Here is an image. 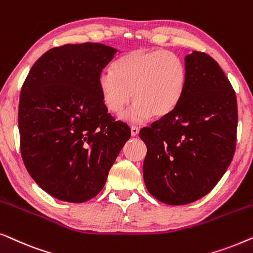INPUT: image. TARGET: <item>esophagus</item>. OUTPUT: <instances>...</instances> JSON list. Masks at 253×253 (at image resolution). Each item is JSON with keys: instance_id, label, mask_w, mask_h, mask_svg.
<instances>
[{"instance_id": "34e87169", "label": "esophagus", "mask_w": 253, "mask_h": 253, "mask_svg": "<svg viewBox=\"0 0 253 253\" xmlns=\"http://www.w3.org/2000/svg\"><path fill=\"white\" fill-rule=\"evenodd\" d=\"M138 133H139V129H138V126H131V136L134 137L137 136Z\"/></svg>"}]
</instances>
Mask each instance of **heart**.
Wrapping results in <instances>:
<instances>
[{
  "label": "heart",
  "instance_id": "1",
  "mask_svg": "<svg viewBox=\"0 0 253 253\" xmlns=\"http://www.w3.org/2000/svg\"><path fill=\"white\" fill-rule=\"evenodd\" d=\"M188 84V70L178 55L168 50L136 49L120 57L113 71L99 76L98 86L107 109L131 123L164 117L178 106Z\"/></svg>",
  "mask_w": 253,
  "mask_h": 253
}]
</instances>
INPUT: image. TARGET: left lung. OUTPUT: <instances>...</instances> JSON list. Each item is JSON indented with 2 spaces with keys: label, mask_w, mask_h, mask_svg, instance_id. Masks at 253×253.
I'll list each match as a JSON object with an SVG mask.
<instances>
[{
  "label": "left lung",
  "mask_w": 253,
  "mask_h": 253,
  "mask_svg": "<svg viewBox=\"0 0 253 253\" xmlns=\"http://www.w3.org/2000/svg\"><path fill=\"white\" fill-rule=\"evenodd\" d=\"M184 61L188 84L178 106L139 132L147 147L145 185L168 205L206 196L229 167L236 146V95L222 69L196 50Z\"/></svg>",
  "instance_id": "8db88e82"
}]
</instances>
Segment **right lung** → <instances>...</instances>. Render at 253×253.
I'll use <instances>...</instances> for the list:
<instances>
[{
	"instance_id": "add662e5",
	"label": "right lung",
	"mask_w": 253,
	"mask_h": 253,
	"mask_svg": "<svg viewBox=\"0 0 253 253\" xmlns=\"http://www.w3.org/2000/svg\"><path fill=\"white\" fill-rule=\"evenodd\" d=\"M117 49L85 42L51 48L33 64L20 92L24 165L54 198L84 203L101 191L131 131L114 121L98 79Z\"/></svg>"
}]
</instances>
